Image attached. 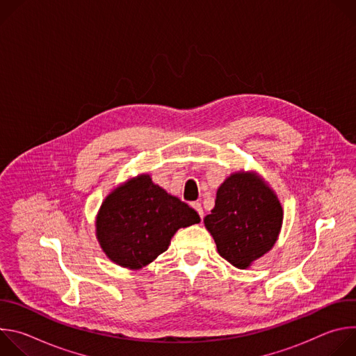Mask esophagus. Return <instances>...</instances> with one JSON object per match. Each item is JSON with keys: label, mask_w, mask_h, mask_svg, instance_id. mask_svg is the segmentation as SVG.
<instances>
[{"label": "esophagus", "mask_w": 356, "mask_h": 356, "mask_svg": "<svg viewBox=\"0 0 356 356\" xmlns=\"http://www.w3.org/2000/svg\"><path fill=\"white\" fill-rule=\"evenodd\" d=\"M191 207L198 213V216H200V218L202 220V216H204V213H202V207H201V204H200V202H193V204H191Z\"/></svg>", "instance_id": "34e87169"}]
</instances>
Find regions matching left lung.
<instances>
[{
  "instance_id": "1",
  "label": "left lung",
  "mask_w": 356,
  "mask_h": 356,
  "mask_svg": "<svg viewBox=\"0 0 356 356\" xmlns=\"http://www.w3.org/2000/svg\"><path fill=\"white\" fill-rule=\"evenodd\" d=\"M283 210L275 193L250 173H234L218 188L216 207L206 216L218 253L239 269L275 245Z\"/></svg>"
}]
</instances>
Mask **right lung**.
<instances>
[{
	"label": "right lung",
	"mask_w": 356,
	"mask_h": 356,
	"mask_svg": "<svg viewBox=\"0 0 356 356\" xmlns=\"http://www.w3.org/2000/svg\"><path fill=\"white\" fill-rule=\"evenodd\" d=\"M197 222L198 214L186 202L142 175L106 198L97 217V238L113 262L140 269L169 248L179 228Z\"/></svg>",
	"instance_id": "right-lung-1"
}]
</instances>
